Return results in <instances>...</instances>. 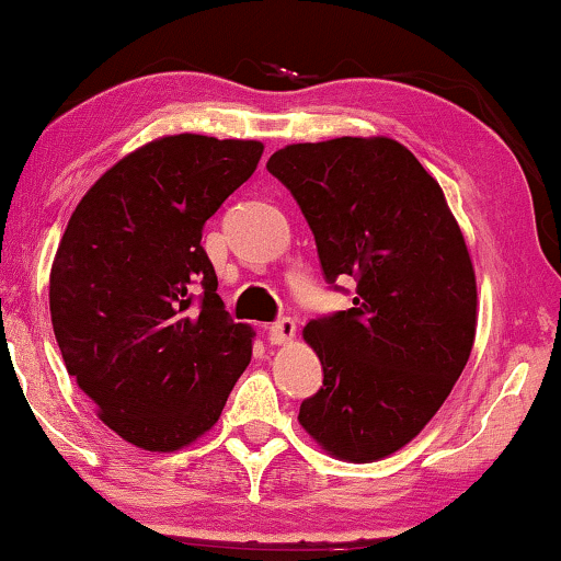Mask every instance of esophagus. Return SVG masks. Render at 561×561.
I'll return each instance as SVG.
<instances>
[{
    "label": "esophagus",
    "instance_id": "obj_1",
    "mask_svg": "<svg viewBox=\"0 0 561 561\" xmlns=\"http://www.w3.org/2000/svg\"><path fill=\"white\" fill-rule=\"evenodd\" d=\"M296 336V321L294 319H278L275 324L267 327V340L273 344H288Z\"/></svg>",
    "mask_w": 561,
    "mask_h": 561
}]
</instances>
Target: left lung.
<instances>
[{
	"mask_svg": "<svg viewBox=\"0 0 561 561\" xmlns=\"http://www.w3.org/2000/svg\"><path fill=\"white\" fill-rule=\"evenodd\" d=\"M267 171L301 206L324 278L357 280L352 309L304 329L324 386L298 424L332 457L375 462L432 421L470 359L478 283L462 229L390 137L286 145Z\"/></svg>",
	"mask_w": 561,
	"mask_h": 561,
	"instance_id": "1",
	"label": "left lung"
}]
</instances>
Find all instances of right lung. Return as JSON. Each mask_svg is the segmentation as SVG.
I'll use <instances>...</instances> for the list:
<instances>
[{
  "instance_id": "1",
  "label": "right lung",
  "mask_w": 561,
  "mask_h": 561,
  "mask_svg": "<svg viewBox=\"0 0 561 561\" xmlns=\"http://www.w3.org/2000/svg\"><path fill=\"white\" fill-rule=\"evenodd\" d=\"M260 156L257 140L158 137L87 191L60 237L50 267L60 355L99 419L135 447H188L250 365L255 332L225 311L202 229Z\"/></svg>"
}]
</instances>
